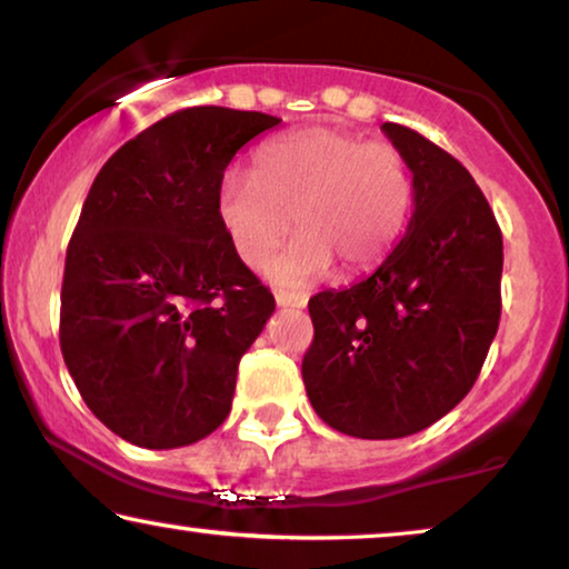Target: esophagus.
I'll list each match as a JSON object with an SVG mask.
<instances>
[{
	"label": "esophagus",
	"instance_id": "obj_1",
	"mask_svg": "<svg viewBox=\"0 0 569 569\" xmlns=\"http://www.w3.org/2000/svg\"><path fill=\"white\" fill-rule=\"evenodd\" d=\"M276 305H278V307H293V309H305V307H307V297H305V293L276 291Z\"/></svg>",
	"mask_w": 569,
	"mask_h": 569
}]
</instances>
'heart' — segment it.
<instances>
[{
	"mask_svg": "<svg viewBox=\"0 0 569 569\" xmlns=\"http://www.w3.org/2000/svg\"><path fill=\"white\" fill-rule=\"evenodd\" d=\"M413 179L398 148L332 127H307L264 142L254 171L229 169L216 194L218 221L249 268L268 264L293 221L301 229L272 262L283 286L372 268L408 221Z\"/></svg>",
	"mask_w": 569,
	"mask_h": 569,
	"instance_id": "obj_1",
	"label": "heart"
}]
</instances>
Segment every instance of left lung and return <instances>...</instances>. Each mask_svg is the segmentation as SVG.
Wrapping results in <instances>:
<instances>
[{
  "label": "left lung",
  "instance_id": "1",
  "mask_svg": "<svg viewBox=\"0 0 569 569\" xmlns=\"http://www.w3.org/2000/svg\"><path fill=\"white\" fill-rule=\"evenodd\" d=\"M382 132L413 173V216L372 276L309 299L301 361L317 416L361 439L416 435L450 413L502 312V231L479 184L423 134L392 121Z\"/></svg>",
  "mask_w": 569,
  "mask_h": 569
}]
</instances>
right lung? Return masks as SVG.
Returning <instances> with one entry per match:
<instances>
[{
	"label": "right lung",
	"instance_id": "1",
	"mask_svg": "<svg viewBox=\"0 0 569 569\" xmlns=\"http://www.w3.org/2000/svg\"><path fill=\"white\" fill-rule=\"evenodd\" d=\"M260 111L192 106L124 142L90 187L67 247L59 346L113 435L184 448L226 421L239 359L276 299L239 260L216 194Z\"/></svg>",
	"mask_w": 569,
	"mask_h": 569
}]
</instances>
